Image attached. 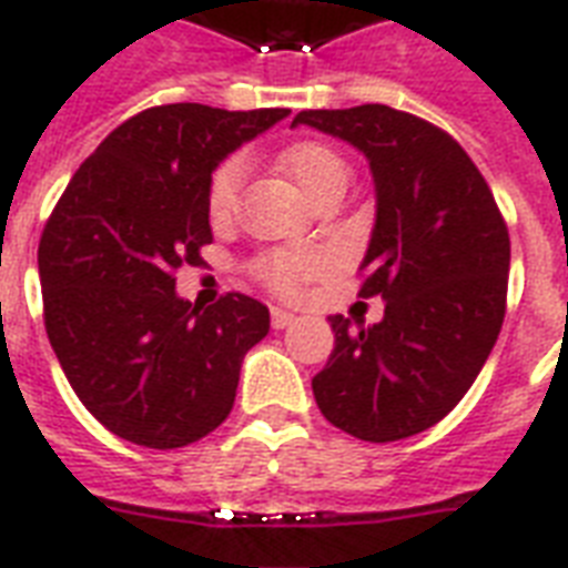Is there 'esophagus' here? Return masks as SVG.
<instances>
[{
	"label": "esophagus",
	"instance_id": "1",
	"mask_svg": "<svg viewBox=\"0 0 568 568\" xmlns=\"http://www.w3.org/2000/svg\"><path fill=\"white\" fill-rule=\"evenodd\" d=\"M271 324H274V329H288L297 324V315L285 310H271Z\"/></svg>",
	"mask_w": 568,
	"mask_h": 568
}]
</instances>
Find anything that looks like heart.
Returning <instances> with one entry per match:
<instances>
[{"instance_id":"1","label":"heart","mask_w":568,"mask_h":568,"mask_svg":"<svg viewBox=\"0 0 568 568\" xmlns=\"http://www.w3.org/2000/svg\"><path fill=\"white\" fill-rule=\"evenodd\" d=\"M280 171L310 196L312 203H318L321 196L333 191H345L347 185V164L336 150L318 141H297L285 146L280 153ZM241 182H244V162L241 159H226L214 168L209 189H205V209L214 223L230 221L239 203ZM256 276L280 297H301L303 285L312 283L315 276L327 271V258L306 250H274L253 265Z\"/></svg>"}]
</instances>
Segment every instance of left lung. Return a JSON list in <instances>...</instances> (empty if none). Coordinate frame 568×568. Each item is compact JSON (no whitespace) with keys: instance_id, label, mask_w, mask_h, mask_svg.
<instances>
[{"instance_id":"obj_1","label":"left lung","mask_w":568,"mask_h":568,"mask_svg":"<svg viewBox=\"0 0 568 568\" xmlns=\"http://www.w3.org/2000/svg\"><path fill=\"white\" fill-rule=\"evenodd\" d=\"M368 159L377 194L359 297H383L374 327L333 315L336 347L312 377L329 424L397 442L442 422L493 354L507 310L510 232L466 150L427 120L388 109L301 111Z\"/></svg>"}]
</instances>
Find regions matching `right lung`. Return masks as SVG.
Returning a JSON list of instances; mask_svg holds the SVG:
<instances>
[{
	"label": "right lung",
	"mask_w": 568,
	"mask_h": 568,
	"mask_svg": "<svg viewBox=\"0 0 568 568\" xmlns=\"http://www.w3.org/2000/svg\"><path fill=\"white\" fill-rule=\"evenodd\" d=\"M288 114L200 102L120 123L61 194L38 247L43 324L70 386L114 436L144 448L203 439L235 404L267 306L176 297V271L212 244L205 189L217 164Z\"/></svg>",
	"instance_id": "add662e5"
}]
</instances>
